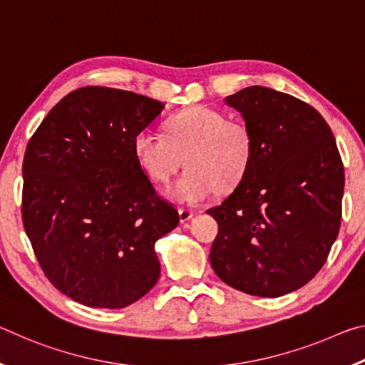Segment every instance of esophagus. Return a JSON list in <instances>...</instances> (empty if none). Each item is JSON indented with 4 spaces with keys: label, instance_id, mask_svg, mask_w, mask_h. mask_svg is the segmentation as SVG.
<instances>
[{
    "label": "esophagus",
    "instance_id": "1",
    "mask_svg": "<svg viewBox=\"0 0 365 365\" xmlns=\"http://www.w3.org/2000/svg\"><path fill=\"white\" fill-rule=\"evenodd\" d=\"M178 215H180L182 224H185V222H188L191 217H193L195 212L188 211V209H178Z\"/></svg>",
    "mask_w": 365,
    "mask_h": 365
}]
</instances>
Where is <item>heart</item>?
I'll return each instance as SVG.
<instances>
[{
  "label": "heart",
  "instance_id": "1",
  "mask_svg": "<svg viewBox=\"0 0 365 365\" xmlns=\"http://www.w3.org/2000/svg\"><path fill=\"white\" fill-rule=\"evenodd\" d=\"M165 132L168 137L154 130L135 135V158L160 185H168L185 163L188 170L170 191L182 205H200L217 188L230 191L248 174L255 138L245 122L227 119L219 109L193 106L169 117Z\"/></svg>",
  "mask_w": 365,
  "mask_h": 365
}]
</instances>
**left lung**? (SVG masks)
<instances>
[{"label":"left lung","mask_w":365,"mask_h":365,"mask_svg":"<svg viewBox=\"0 0 365 365\" xmlns=\"http://www.w3.org/2000/svg\"><path fill=\"white\" fill-rule=\"evenodd\" d=\"M255 138L251 168L220 206L209 261L240 292L279 298L322 269L341 224L344 169L329 123L265 86L225 98Z\"/></svg>","instance_id":"1"}]
</instances>
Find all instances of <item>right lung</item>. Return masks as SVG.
I'll return each mask as SVG.
<instances>
[{
  "mask_svg": "<svg viewBox=\"0 0 365 365\" xmlns=\"http://www.w3.org/2000/svg\"><path fill=\"white\" fill-rule=\"evenodd\" d=\"M164 104L85 86L49 110L24 156L22 222L48 280L80 304L120 309L156 285L154 245L178 225L133 151Z\"/></svg>",
  "mask_w": 365,
  "mask_h": 365,
  "instance_id": "add662e5",
  "label": "right lung"
}]
</instances>
